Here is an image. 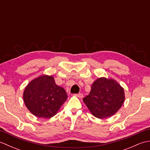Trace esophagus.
<instances>
[{
	"instance_id": "1",
	"label": "esophagus",
	"mask_w": 150,
	"mask_h": 150,
	"mask_svg": "<svg viewBox=\"0 0 150 150\" xmlns=\"http://www.w3.org/2000/svg\"><path fill=\"white\" fill-rule=\"evenodd\" d=\"M75 95H76V96H77V97H79V98H82V97H83V95H82V93H79V94H76Z\"/></svg>"
}]
</instances>
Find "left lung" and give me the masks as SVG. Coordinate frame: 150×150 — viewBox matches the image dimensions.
Listing matches in <instances>:
<instances>
[{
  "mask_svg": "<svg viewBox=\"0 0 150 150\" xmlns=\"http://www.w3.org/2000/svg\"><path fill=\"white\" fill-rule=\"evenodd\" d=\"M124 99V88L115 80L100 77L93 82L90 94L83 101L94 117L105 119L115 114Z\"/></svg>",
  "mask_w": 150,
  "mask_h": 150,
  "instance_id": "obj_1",
  "label": "left lung"
}]
</instances>
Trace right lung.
I'll return each mask as SVG.
<instances>
[{"label": "right lung", "mask_w": 150, "mask_h": 150, "mask_svg": "<svg viewBox=\"0 0 150 150\" xmlns=\"http://www.w3.org/2000/svg\"><path fill=\"white\" fill-rule=\"evenodd\" d=\"M68 98L53 76L44 75L31 81L25 88L23 99L30 112L39 118L50 119L58 112Z\"/></svg>", "instance_id": "obj_1"}]
</instances>
